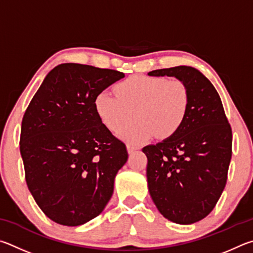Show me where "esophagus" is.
Wrapping results in <instances>:
<instances>
[{"label": "esophagus", "instance_id": "34e87169", "mask_svg": "<svg viewBox=\"0 0 253 253\" xmlns=\"http://www.w3.org/2000/svg\"><path fill=\"white\" fill-rule=\"evenodd\" d=\"M138 150V147H135V145H132V144H127V152L129 153H133L134 151Z\"/></svg>", "mask_w": 253, "mask_h": 253}]
</instances>
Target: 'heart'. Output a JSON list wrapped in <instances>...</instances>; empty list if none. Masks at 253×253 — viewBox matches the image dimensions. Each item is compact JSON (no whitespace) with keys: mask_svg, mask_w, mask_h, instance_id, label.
<instances>
[{"mask_svg":"<svg viewBox=\"0 0 253 253\" xmlns=\"http://www.w3.org/2000/svg\"><path fill=\"white\" fill-rule=\"evenodd\" d=\"M115 94L101 91L94 99L97 117L111 132L121 134L132 144H141L157 135L166 140L178 132L187 118L189 88L179 79L132 75L114 87Z\"/></svg>","mask_w":253,"mask_h":253,"instance_id":"heart-1","label":"heart"}]
</instances>
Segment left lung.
Instances as JSON below:
<instances>
[{
	"instance_id": "1",
	"label": "left lung",
	"mask_w": 253,
	"mask_h": 253,
	"mask_svg": "<svg viewBox=\"0 0 253 253\" xmlns=\"http://www.w3.org/2000/svg\"><path fill=\"white\" fill-rule=\"evenodd\" d=\"M152 77H174L189 88V111L169 139L142 149L148 158L149 192L160 213L191 224L210 213L222 194L232 156V130L218 92L191 66L154 70Z\"/></svg>"
}]
</instances>
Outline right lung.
I'll use <instances>...</instances> for the list:
<instances>
[{
  "instance_id": "1",
  "label": "right lung",
  "mask_w": 253,
  "mask_h": 253,
  "mask_svg": "<svg viewBox=\"0 0 253 253\" xmlns=\"http://www.w3.org/2000/svg\"><path fill=\"white\" fill-rule=\"evenodd\" d=\"M122 78L115 70L60 64L25 111L20 138L25 181L40 209L56 223H85L112 197L127 151L97 117L94 99Z\"/></svg>"
}]
</instances>
